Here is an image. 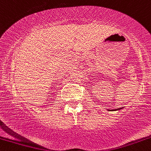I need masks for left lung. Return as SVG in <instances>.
Instances as JSON below:
<instances>
[{
    "label": "left lung",
    "instance_id": "1",
    "mask_svg": "<svg viewBox=\"0 0 151 151\" xmlns=\"http://www.w3.org/2000/svg\"><path fill=\"white\" fill-rule=\"evenodd\" d=\"M122 109V107L121 108H118V109H115V110H109L108 111H117V110H121Z\"/></svg>",
    "mask_w": 151,
    "mask_h": 151
}]
</instances>
